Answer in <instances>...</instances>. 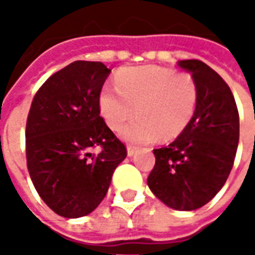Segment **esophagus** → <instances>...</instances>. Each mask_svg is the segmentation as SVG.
I'll return each instance as SVG.
<instances>
[{"instance_id":"obj_1","label":"esophagus","mask_w":255,"mask_h":255,"mask_svg":"<svg viewBox=\"0 0 255 255\" xmlns=\"http://www.w3.org/2000/svg\"><path fill=\"white\" fill-rule=\"evenodd\" d=\"M135 153H136V147H135V146H131V144H129V146H127L128 157H132Z\"/></svg>"}]
</instances>
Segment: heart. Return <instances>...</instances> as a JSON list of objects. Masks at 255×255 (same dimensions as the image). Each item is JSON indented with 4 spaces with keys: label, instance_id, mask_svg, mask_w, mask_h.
<instances>
[{
    "label": "heart",
    "instance_id": "heart-1",
    "mask_svg": "<svg viewBox=\"0 0 255 255\" xmlns=\"http://www.w3.org/2000/svg\"><path fill=\"white\" fill-rule=\"evenodd\" d=\"M197 105L198 87L190 75L153 65L123 69L117 73L116 89L106 86L98 97L101 116L113 131L122 129L136 111L138 117L122 133L135 144L179 136Z\"/></svg>",
    "mask_w": 255,
    "mask_h": 255
}]
</instances>
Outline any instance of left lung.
<instances>
[{
    "label": "left lung",
    "instance_id": "1",
    "mask_svg": "<svg viewBox=\"0 0 255 255\" xmlns=\"http://www.w3.org/2000/svg\"><path fill=\"white\" fill-rule=\"evenodd\" d=\"M177 65L197 83V111L171 144L153 150L155 165L147 184L166 206L195 210L230 176L239 143V113L228 84L209 65L199 60H183Z\"/></svg>",
    "mask_w": 255,
    "mask_h": 255
}]
</instances>
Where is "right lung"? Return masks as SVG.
<instances>
[{"label":"right lung","mask_w":255,"mask_h":255,"mask_svg":"<svg viewBox=\"0 0 255 255\" xmlns=\"http://www.w3.org/2000/svg\"><path fill=\"white\" fill-rule=\"evenodd\" d=\"M111 69L75 61L36 91L25 126L27 168L34 187L58 216L78 219L105 198L127 149L100 116V97ZM100 147L98 155L91 149Z\"/></svg>","instance_id":"1"}]
</instances>
